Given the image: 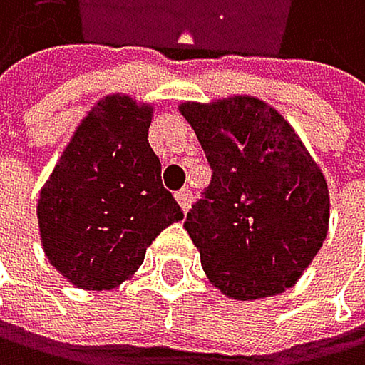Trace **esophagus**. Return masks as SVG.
Returning a JSON list of instances; mask_svg holds the SVG:
<instances>
[{
  "label": "esophagus",
  "instance_id": "34e87169",
  "mask_svg": "<svg viewBox=\"0 0 365 365\" xmlns=\"http://www.w3.org/2000/svg\"><path fill=\"white\" fill-rule=\"evenodd\" d=\"M175 197H177L179 206L184 208V210H188V208H190V204H192V192H190L188 188H181V190L175 195Z\"/></svg>",
  "mask_w": 365,
  "mask_h": 365
}]
</instances>
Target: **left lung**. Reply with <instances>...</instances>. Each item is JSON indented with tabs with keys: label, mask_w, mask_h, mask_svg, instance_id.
Instances as JSON below:
<instances>
[{
	"label": "left lung",
	"mask_w": 365,
	"mask_h": 365,
	"mask_svg": "<svg viewBox=\"0 0 365 365\" xmlns=\"http://www.w3.org/2000/svg\"><path fill=\"white\" fill-rule=\"evenodd\" d=\"M179 112L213 170L184 222L208 280L237 301L285 292L327 235L330 195L317 161L258 98L184 103Z\"/></svg>",
	"instance_id": "8db88e82"
}]
</instances>
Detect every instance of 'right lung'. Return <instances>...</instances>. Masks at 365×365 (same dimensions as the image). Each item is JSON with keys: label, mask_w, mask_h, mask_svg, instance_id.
Returning a JSON list of instances; mask_svg holds the SVG:
<instances>
[{"label": "right lung", "mask_w": 365, "mask_h": 365, "mask_svg": "<svg viewBox=\"0 0 365 365\" xmlns=\"http://www.w3.org/2000/svg\"><path fill=\"white\" fill-rule=\"evenodd\" d=\"M150 105L103 98L80 123L40 190L48 262L80 289H114L143 264L165 227L184 220L148 143Z\"/></svg>", "instance_id": "right-lung-1"}]
</instances>
